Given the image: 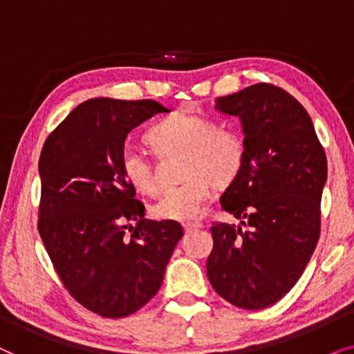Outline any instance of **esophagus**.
<instances>
[{
    "label": "esophagus",
    "instance_id": "34e87169",
    "mask_svg": "<svg viewBox=\"0 0 354 354\" xmlns=\"http://www.w3.org/2000/svg\"><path fill=\"white\" fill-rule=\"evenodd\" d=\"M183 226H185L186 232H192V230L202 228V223H201V221H187V223H185Z\"/></svg>",
    "mask_w": 354,
    "mask_h": 354
}]
</instances>
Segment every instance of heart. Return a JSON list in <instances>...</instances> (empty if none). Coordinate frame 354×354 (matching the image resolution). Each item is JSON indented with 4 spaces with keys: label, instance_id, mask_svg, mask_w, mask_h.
<instances>
[{
    "label": "heart",
    "instance_id": "obj_1",
    "mask_svg": "<svg viewBox=\"0 0 354 354\" xmlns=\"http://www.w3.org/2000/svg\"><path fill=\"white\" fill-rule=\"evenodd\" d=\"M145 142L163 155L183 150L181 176L185 183L169 189L153 205L160 220L191 221L204 215L215 185L228 186L236 180L246 158V145L236 129L215 124L202 115L173 113L145 134ZM121 174L136 191L155 196L160 189L153 167L144 155L124 150Z\"/></svg>",
    "mask_w": 354,
    "mask_h": 354
}]
</instances>
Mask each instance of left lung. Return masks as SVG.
<instances>
[{
	"mask_svg": "<svg viewBox=\"0 0 354 354\" xmlns=\"http://www.w3.org/2000/svg\"><path fill=\"white\" fill-rule=\"evenodd\" d=\"M215 108L241 120L246 158L220 197L241 226L212 225L207 277L228 303L263 309L293 288L317 246L327 157L308 111L283 88L254 84Z\"/></svg>",
	"mask_w": 354,
	"mask_h": 354,
	"instance_id": "8db88e82",
	"label": "left lung"
}]
</instances>
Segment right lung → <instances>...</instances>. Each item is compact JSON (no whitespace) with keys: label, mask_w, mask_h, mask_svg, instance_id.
<instances>
[{"label":"right lung","mask_w":354,"mask_h":354,"mask_svg":"<svg viewBox=\"0 0 354 354\" xmlns=\"http://www.w3.org/2000/svg\"><path fill=\"white\" fill-rule=\"evenodd\" d=\"M168 111L155 100L92 98L75 106L41 149V241L71 296L102 317H126L157 295L185 233L178 221L145 218L120 168L131 131Z\"/></svg>","instance_id":"add662e5"}]
</instances>
